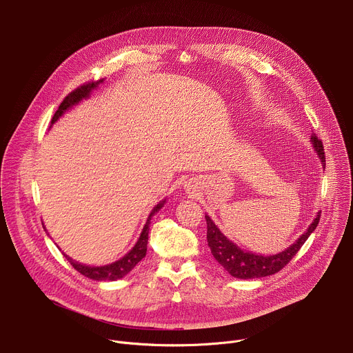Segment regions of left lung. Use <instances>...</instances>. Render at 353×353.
<instances>
[{"label": "left lung", "instance_id": "8db88e82", "mask_svg": "<svg viewBox=\"0 0 353 353\" xmlns=\"http://www.w3.org/2000/svg\"><path fill=\"white\" fill-rule=\"evenodd\" d=\"M312 142L314 145L316 152L323 163L325 166V155H324V146L323 142L317 138L316 134L312 135ZM207 219V240L208 245L211 248V253L214 259L234 278L240 279H253V278H261L268 276L272 274H276L281 271L294 256L300 247L305 244V241L309 239V236L314 232L320 222V212L316 216V219L312 222L309 229L301 234L292 245H289L285 251H281L274 256H259L250 251H244L240 247H237L233 241H230L212 222V219L205 215Z\"/></svg>", "mask_w": 353, "mask_h": 353}]
</instances>
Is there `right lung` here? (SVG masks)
Wrapping results in <instances>:
<instances>
[{
    "instance_id": "add662e5",
    "label": "right lung",
    "mask_w": 353,
    "mask_h": 353,
    "mask_svg": "<svg viewBox=\"0 0 353 353\" xmlns=\"http://www.w3.org/2000/svg\"><path fill=\"white\" fill-rule=\"evenodd\" d=\"M103 79H100L97 82H88V83H83L81 86H78L75 90H72L71 93H68L64 100L61 102V105L59 106L57 112L54 113L53 119H52V124H54L68 109H71L72 106L78 105L81 100L83 99H88L90 92L99 85L102 83ZM165 201H161V203L152 210V212L149 214L148 216V221L141 232V236L138 239V241L135 243V245L132 247V250H130L128 253L120 259L119 261L116 263H112L109 265H103V267H89V265H83V264H79L77 261H74L72 259H70L67 254H64V257L70 261V264L78 271L81 272L82 275H85L86 278H90L93 281H116V279H120L123 276H125L146 254V244H148V233H149V225H150V218H152L165 204Z\"/></svg>"
}]
</instances>
